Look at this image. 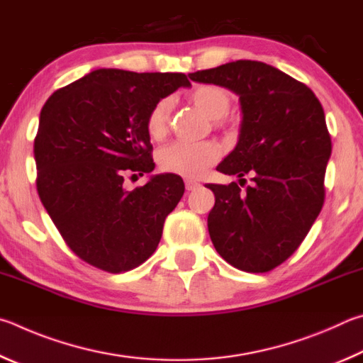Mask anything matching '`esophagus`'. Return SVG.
I'll return each mask as SVG.
<instances>
[{
  "instance_id": "esophagus-1",
  "label": "esophagus",
  "mask_w": 363,
  "mask_h": 363,
  "mask_svg": "<svg viewBox=\"0 0 363 363\" xmlns=\"http://www.w3.org/2000/svg\"><path fill=\"white\" fill-rule=\"evenodd\" d=\"M201 186V183L194 182V180H185V188L186 191H194V189H198Z\"/></svg>"
}]
</instances>
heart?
I'll return each instance as SVG.
<instances>
[{"label": "heart", "mask_w": 363, "mask_h": 363, "mask_svg": "<svg viewBox=\"0 0 363 363\" xmlns=\"http://www.w3.org/2000/svg\"><path fill=\"white\" fill-rule=\"evenodd\" d=\"M188 100L213 121L215 127L226 124L225 116L231 110L233 99L225 87L217 84H201L188 95ZM172 118V100H157L146 116V130L155 140L167 135ZM221 156L220 146L215 142H174L157 151V164L164 172L185 178H199Z\"/></svg>", "instance_id": "heart-1"}]
</instances>
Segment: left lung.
<instances>
[{
    "label": "left lung",
    "instance_id": "8db88e82",
    "mask_svg": "<svg viewBox=\"0 0 363 363\" xmlns=\"http://www.w3.org/2000/svg\"><path fill=\"white\" fill-rule=\"evenodd\" d=\"M189 78L239 95V142L217 170L253 182L245 191L236 182L206 185L215 194L213 247L234 268L268 272L294 255L322 211L332 155L323 108L306 84L263 62L236 60Z\"/></svg>",
    "mask_w": 363,
    "mask_h": 363
}]
</instances>
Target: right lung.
Returning a JSON list of instances; mask_svg holds the SVG:
<instances>
[{"label":"right lung","mask_w":363,"mask_h":363,"mask_svg":"<svg viewBox=\"0 0 363 363\" xmlns=\"http://www.w3.org/2000/svg\"><path fill=\"white\" fill-rule=\"evenodd\" d=\"M182 86H191L183 73L100 68L44 104L33 146L36 189L82 262L118 274L155 253L185 185L164 174L127 191L124 177L155 169L146 116Z\"/></svg>","instance_id":"1"}]
</instances>
